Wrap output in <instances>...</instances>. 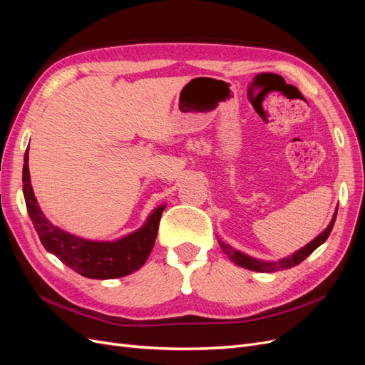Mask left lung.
Wrapping results in <instances>:
<instances>
[{
  "label": "left lung",
  "instance_id": "left-lung-1",
  "mask_svg": "<svg viewBox=\"0 0 365 365\" xmlns=\"http://www.w3.org/2000/svg\"><path fill=\"white\" fill-rule=\"evenodd\" d=\"M336 212H338V208L335 210L334 217H332V220H330V224L327 225V228L324 231H322V233H319L312 242H309L307 245H304L303 248L295 251L294 254H291V256L283 257V259L275 260V262L254 259V257L248 256V254H245V252H240L237 250H233L230 245L224 244L222 240H219V245H220V248H222V251L227 254L228 259L231 262H235L236 264H239V267H242V268H247V269H251V271H257V272H275V271H282V269H289V268L297 267L298 263H302L307 256H311V254L319 245L324 244V242L329 237V235H330V231H332V228H334L335 219H336Z\"/></svg>",
  "mask_w": 365,
  "mask_h": 365
}]
</instances>
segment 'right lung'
<instances>
[{
  "label": "right lung",
  "instance_id": "1",
  "mask_svg": "<svg viewBox=\"0 0 365 365\" xmlns=\"http://www.w3.org/2000/svg\"><path fill=\"white\" fill-rule=\"evenodd\" d=\"M23 192L29 216L43 248L77 274L97 280L125 277L145 264L155 244L165 208V205L157 207L143 227L115 240H90L70 235L53 225L42 213L30 184L29 148L24 155Z\"/></svg>",
  "mask_w": 365,
  "mask_h": 365
}]
</instances>
